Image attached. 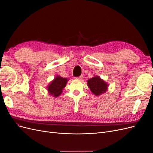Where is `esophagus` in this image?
I'll return each instance as SVG.
<instances>
[{
  "mask_svg": "<svg viewBox=\"0 0 153 153\" xmlns=\"http://www.w3.org/2000/svg\"><path fill=\"white\" fill-rule=\"evenodd\" d=\"M75 78H76V79H78V80H82V78H83V76L81 75V76H77V77H76Z\"/></svg>",
  "mask_w": 153,
  "mask_h": 153,
  "instance_id": "obj_1",
  "label": "esophagus"
}]
</instances>
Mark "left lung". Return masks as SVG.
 I'll return each mask as SVG.
<instances>
[{
    "label": "left lung",
    "instance_id": "left-lung-1",
    "mask_svg": "<svg viewBox=\"0 0 153 153\" xmlns=\"http://www.w3.org/2000/svg\"><path fill=\"white\" fill-rule=\"evenodd\" d=\"M87 85L91 92L96 96H99L104 93L108 87V84L98 76L88 80Z\"/></svg>",
    "mask_w": 153,
    "mask_h": 153
}]
</instances>
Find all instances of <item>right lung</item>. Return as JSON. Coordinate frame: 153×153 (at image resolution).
Listing matches in <instances>:
<instances>
[{
  "mask_svg": "<svg viewBox=\"0 0 153 153\" xmlns=\"http://www.w3.org/2000/svg\"><path fill=\"white\" fill-rule=\"evenodd\" d=\"M68 80L66 78H62L60 76L55 77V79L48 85V92L53 97H58L62 93V89L66 86Z\"/></svg>",
  "mask_w": 153,
  "mask_h": 153,
  "instance_id": "add662e5",
  "label": "right lung"
}]
</instances>
